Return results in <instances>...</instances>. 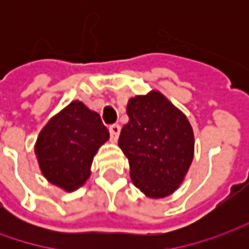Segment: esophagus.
<instances>
[{"instance_id":"esophagus-1","label":"esophagus","mask_w":249,"mask_h":249,"mask_svg":"<svg viewBox=\"0 0 249 249\" xmlns=\"http://www.w3.org/2000/svg\"><path fill=\"white\" fill-rule=\"evenodd\" d=\"M109 133H110V140H112L113 142H116L118 139H119V134H120L119 124H112V126L109 127Z\"/></svg>"}]
</instances>
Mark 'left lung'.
<instances>
[{"mask_svg":"<svg viewBox=\"0 0 249 249\" xmlns=\"http://www.w3.org/2000/svg\"><path fill=\"white\" fill-rule=\"evenodd\" d=\"M129 122L119 148L129 159L133 184L148 198L170 196L184 181L194 158V131L187 116L158 90L127 102Z\"/></svg>","mask_w":249,"mask_h":249,"instance_id":"8db88e82","label":"left lung"}]
</instances>
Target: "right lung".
I'll return each instance as SVG.
<instances>
[{
    "label": "right lung",
    "mask_w": 249,
    "mask_h": 249,
    "mask_svg": "<svg viewBox=\"0 0 249 249\" xmlns=\"http://www.w3.org/2000/svg\"><path fill=\"white\" fill-rule=\"evenodd\" d=\"M108 140L100 113L72 101L47 122L34 144L41 175L66 193L76 191L90 178L92 159Z\"/></svg>",
    "instance_id": "1"
}]
</instances>
